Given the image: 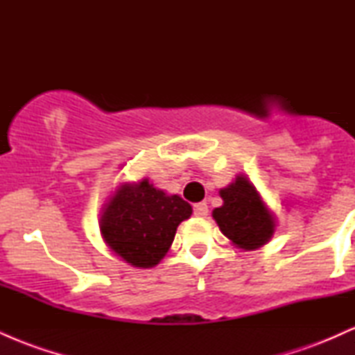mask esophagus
<instances>
[{"mask_svg":"<svg viewBox=\"0 0 355 355\" xmlns=\"http://www.w3.org/2000/svg\"><path fill=\"white\" fill-rule=\"evenodd\" d=\"M193 214H195V217H207V215H209V207H207V203L205 202L195 203Z\"/></svg>","mask_w":355,"mask_h":355,"instance_id":"34e87169","label":"esophagus"}]
</instances>
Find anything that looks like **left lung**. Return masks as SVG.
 I'll return each mask as SVG.
<instances>
[{"mask_svg":"<svg viewBox=\"0 0 355 355\" xmlns=\"http://www.w3.org/2000/svg\"><path fill=\"white\" fill-rule=\"evenodd\" d=\"M223 205L211 211L220 232L235 247L255 250L266 245L275 232V215L245 175H237L229 187L218 191Z\"/></svg>","mask_w":355,"mask_h":355,"instance_id":"1","label":"left lung"}]
</instances>
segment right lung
<instances>
[{
	"label": "right lung",
	"instance_id": "add662e5",
	"mask_svg": "<svg viewBox=\"0 0 355 355\" xmlns=\"http://www.w3.org/2000/svg\"><path fill=\"white\" fill-rule=\"evenodd\" d=\"M190 215L189 202L144 178L118 187L101 210L100 232L110 250L126 263L150 268L166 255L177 227Z\"/></svg>",
	"mask_w": 355,
	"mask_h": 355
}]
</instances>
